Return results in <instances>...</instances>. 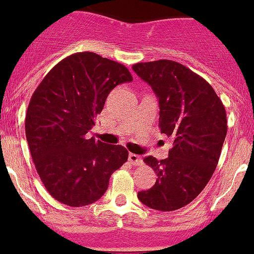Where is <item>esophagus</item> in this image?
I'll return each instance as SVG.
<instances>
[{"instance_id":"1","label":"esophagus","mask_w":254,"mask_h":254,"mask_svg":"<svg viewBox=\"0 0 254 254\" xmlns=\"http://www.w3.org/2000/svg\"><path fill=\"white\" fill-rule=\"evenodd\" d=\"M128 160H129V163L132 164V165H142V159L140 158V156H138V155H136V154H129L128 155Z\"/></svg>"}]
</instances>
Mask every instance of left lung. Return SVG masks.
<instances>
[{"instance_id": "1", "label": "left lung", "mask_w": 254, "mask_h": 254, "mask_svg": "<svg viewBox=\"0 0 254 254\" xmlns=\"http://www.w3.org/2000/svg\"><path fill=\"white\" fill-rule=\"evenodd\" d=\"M132 68L156 94L159 128L174 140L167 159H143L158 179L137 197L154 210H179L201 193L216 169L228 131L225 107L205 78L178 62H141Z\"/></svg>"}]
</instances>
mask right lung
Returning a JSON list of instances; mask_svg holds the SVG:
<instances>
[{"label":"right lung","instance_id":"obj_1","mask_svg":"<svg viewBox=\"0 0 254 254\" xmlns=\"http://www.w3.org/2000/svg\"><path fill=\"white\" fill-rule=\"evenodd\" d=\"M132 81L123 64L78 52L58 62L29 102L25 132L44 187L61 203L81 207L100 198L109 178L128 159L122 145L87 137L108 94Z\"/></svg>","mask_w":254,"mask_h":254}]
</instances>
